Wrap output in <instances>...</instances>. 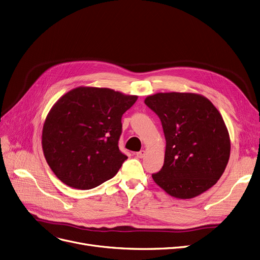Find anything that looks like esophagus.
I'll return each mask as SVG.
<instances>
[{"label": "esophagus", "instance_id": "34e87169", "mask_svg": "<svg viewBox=\"0 0 260 260\" xmlns=\"http://www.w3.org/2000/svg\"><path fill=\"white\" fill-rule=\"evenodd\" d=\"M144 155H145V151H144V150H141V151H139V152L136 153V156L139 157V158H142Z\"/></svg>", "mask_w": 260, "mask_h": 260}]
</instances>
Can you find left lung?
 <instances>
[{
  "mask_svg": "<svg viewBox=\"0 0 260 260\" xmlns=\"http://www.w3.org/2000/svg\"><path fill=\"white\" fill-rule=\"evenodd\" d=\"M160 119L165 162L154 182L177 199L194 198L216 184L230 159L231 141L222 116L194 93H156L144 101Z\"/></svg>",
  "mask_w": 260,
  "mask_h": 260,
  "instance_id": "obj_1",
  "label": "left lung"
}]
</instances>
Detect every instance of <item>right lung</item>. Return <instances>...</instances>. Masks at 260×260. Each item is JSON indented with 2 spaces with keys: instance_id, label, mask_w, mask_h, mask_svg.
<instances>
[{
  "instance_id": "right-lung-1",
  "label": "right lung",
  "mask_w": 260,
  "mask_h": 260,
  "mask_svg": "<svg viewBox=\"0 0 260 260\" xmlns=\"http://www.w3.org/2000/svg\"><path fill=\"white\" fill-rule=\"evenodd\" d=\"M136 101L108 88L78 87L56 102L44 122L42 149L63 184L88 190L118 173L127 159L119 150L121 119Z\"/></svg>"
}]
</instances>
